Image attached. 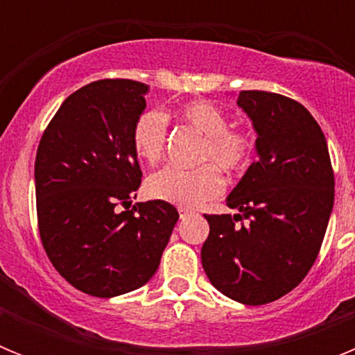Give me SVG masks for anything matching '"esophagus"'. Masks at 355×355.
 Segmentation results:
<instances>
[{
  "instance_id": "esophagus-1",
  "label": "esophagus",
  "mask_w": 355,
  "mask_h": 355,
  "mask_svg": "<svg viewBox=\"0 0 355 355\" xmlns=\"http://www.w3.org/2000/svg\"><path fill=\"white\" fill-rule=\"evenodd\" d=\"M188 213H190V211H188V209H184V208H180V216H181V218H184V216H187Z\"/></svg>"
}]
</instances>
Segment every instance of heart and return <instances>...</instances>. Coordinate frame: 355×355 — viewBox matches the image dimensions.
I'll list each match as a JSON object with an SVG mask.
<instances>
[{"label":"heart","mask_w":355,"mask_h":355,"mask_svg":"<svg viewBox=\"0 0 355 355\" xmlns=\"http://www.w3.org/2000/svg\"><path fill=\"white\" fill-rule=\"evenodd\" d=\"M181 117L206 137L200 150V162H213L225 172L247 167L254 149V140L247 131L229 130V119L222 108L209 101H193L181 108ZM167 115L159 110H147L133 126V149L146 163L159 162L167 142ZM147 196L163 202L196 208L205 200L220 196L224 181L213 165L187 171L165 167L149 175Z\"/></svg>","instance_id":"obj_1"}]
</instances>
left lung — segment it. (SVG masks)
<instances>
[{
  "label": "left lung",
  "mask_w": 355,
  "mask_h": 355,
  "mask_svg": "<svg viewBox=\"0 0 355 355\" xmlns=\"http://www.w3.org/2000/svg\"><path fill=\"white\" fill-rule=\"evenodd\" d=\"M236 105L258 135V159L225 199L236 213L205 215L209 236L200 259L220 293L261 306L293 290L315 263L334 206V174L324 133L300 103L241 90Z\"/></svg>",
  "instance_id": "1"
}]
</instances>
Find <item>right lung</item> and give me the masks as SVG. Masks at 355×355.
Here are the masks:
<instances>
[{
	"label": "right lung",
	"instance_id": "right-lung-1",
	"mask_svg": "<svg viewBox=\"0 0 355 355\" xmlns=\"http://www.w3.org/2000/svg\"><path fill=\"white\" fill-rule=\"evenodd\" d=\"M147 92L131 80L85 85L62 103L37 149L42 245L58 274L94 297L144 286L180 218L163 200L126 208L142 178L131 135Z\"/></svg>",
	"mask_w": 355,
	"mask_h": 355
}]
</instances>
